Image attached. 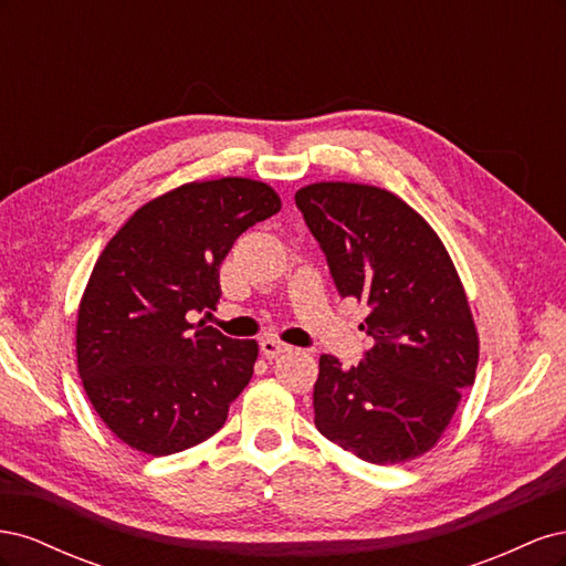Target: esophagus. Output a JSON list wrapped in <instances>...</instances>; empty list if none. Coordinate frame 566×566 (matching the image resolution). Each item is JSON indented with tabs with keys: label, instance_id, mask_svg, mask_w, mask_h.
Listing matches in <instances>:
<instances>
[{
	"label": "esophagus",
	"instance_id": "1",
	"mask_svg": "<svg viewBox=\"0 0 566 566\" xmlns=\"http://www.w3.org/2000/svg\"><path fill=\"white\" fill-rule=\"evenodd\" d=\"M260 347H262V354H264L266 358H276V356H281V354L290 352V347L285 345V342H281V339H273V337L262 339V342H260Z\"/></svg>",
	"mask_w": 566,
	"mask_h": 566
}]
</instances>
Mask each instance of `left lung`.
<instances>
[{
    "instance_id": "obj_1",
    "label": "left lung",
    "mask_w": 566,
    "mask_h": 566,
    "mask_svg": "<svg viewBox=\"0 0 566 566\" xmlns=\"http://www.w3.org/2000/svg\"><path fill=\"white\" fill-rule=\"evenodd\" d=\"M339 297L368 306L358 366L323 354L314 385L318 432L375 465L430 451L462 389L479 337L465 290L432 227L385 188L321 181L295 193Z\"/></svg>"
}]
</instances>
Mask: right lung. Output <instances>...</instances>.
<instances>
[{
  "instance_id": "right-lung-1",
  "label": "right lung",
  "mask_w": 566,
  "mask_h": 566,
  "mask_svg": "<svg viewBox=\"0 0 566 566\" xmlns=\"http://www.w3.org/2000/svg\"><path fill=\"white\" fill-rule=\"evenodd\" d=\"M279 210L262 181L184 184L136 210L101 252L77 312V370L127 447L179 453L227 422L252 378L256 342L191 316L214 310L235 238Z\"/></svg>"
}]
</instances>
